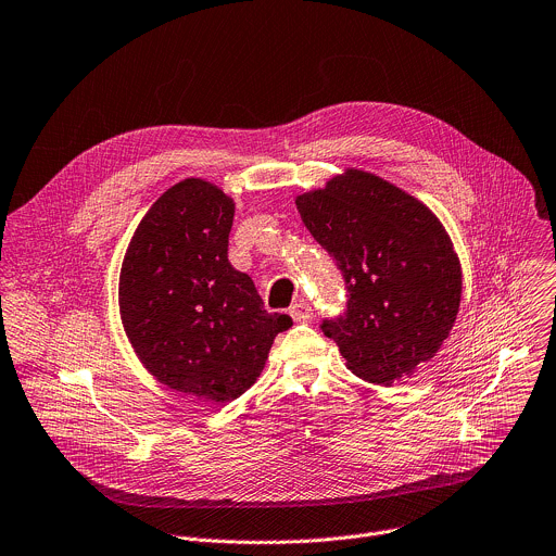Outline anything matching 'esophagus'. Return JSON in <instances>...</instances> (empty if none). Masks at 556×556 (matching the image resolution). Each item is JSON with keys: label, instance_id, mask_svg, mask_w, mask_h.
<instances>
[{"label": "esophagus", "instance_id": "obj_1", "mask_svg": "<svg viewBox=\"0 0 556 556\" xmlns=\"http://www.w3.org/2000/svg\"><path fill=\"white\" fill-rule=\"evenodd\" d=\"M290 316L294 323H309L314 318V309L307 301H296L292 307H290Z\"/></svg>", "mask_w": 556, "mask_h": 556}]
</instances>
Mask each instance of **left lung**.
Wrapping results in <instances>:
<instances>
[{
	"label": "left lung",
	"instance_id": "1",
	"mask_svg": "<svg viewBox=\"0 0 556 556\" xmlns=\"http://www.w3.org/2000/svg\"><path fill=\"white\" fill-rule=\"evenodd\" d=\"M296 210L346 283V312L323 320L346 368L392 386L429 362L462 303V264L440 218L399 186L346 168L296 197Z\"/></svg>",
	"mask_w": 556,
	"mask_h": 556
}]
</instances>
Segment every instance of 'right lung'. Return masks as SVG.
I'll return each mask as SVG.
<instances>
[{
  "label": "right lung",
  "mask_w": 556,
  "mask_h": 556,
  "mask_svg": "<svg viewBox=\"0 0 556 556\" xmlns=\"http://www.w3.org/2000/svg\"><path fill=\"white\" fill-rule=\"evenodd\" d=\"M233 210L205 179L170 186L138 223L118 277L121 323L142 366L166 388L212 403L244 394L275 336L292 327L229 264Z\"/></svg>",
  "instance_id": "add662e5"
}]
</instances>
